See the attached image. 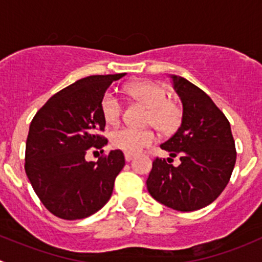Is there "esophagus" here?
Here are the masks:
<instances>
[{
	"mask_svg": "<svg viewBox=\"0 0 262 262\" xmlns=\"http://www.w3.org/2000/svg\"><path fill=\"white\" fill-rule=\"evenodd\" d=\"M133 157H134V156L130 155V153H125V161H126V162H129V161L133 160Z\"/></svg>",
	"mask_w": 262,
	"mask_h": 262,
	"instance_id": "34e87169",
	"label": "esophagus"
}]
</instances>
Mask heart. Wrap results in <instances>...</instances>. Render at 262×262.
Here are the masks:
<instances>
[{"instance_id":"b5f03b06","label":"heart","mask_w":262,"mask_h":262,"mask_svg":"<svg viewBox=\"0 0 262 262\" xmlns=\"http://www.w3.org/2000/svg\"><path fill=\"white\" fill-rule=\"evenodd\" d=\"M128 92L134 100L149 107L148 123L162 132H171L178 128L180 123V110L175 102L168 100L167 91L162 86L153 82H137L128 87ZM101 110L106 123L115 124L123 115V102L114 92L110 91L105 94L102 99ZM155 141L156 134L149 129L138 130L129 126H121L110 133L112 146L130 155L141 152Z\"/></svg>"}]
</instances>
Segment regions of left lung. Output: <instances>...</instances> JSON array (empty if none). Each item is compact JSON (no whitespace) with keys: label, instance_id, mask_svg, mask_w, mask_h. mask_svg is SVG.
Instances as JSON below:
<instances>
[{"label":"left lung","instance_id":"left-lung-1","mask_svg":"<svg viewBox=\"0 0 262 262\" xmlns=\"http://www.w3.org/2000/svg\"><path fill=\"white\" fill-rule=\"evenodd\" d=\"M171 78L182 102V121L161 148L171 157L180 156L181 163L173 167L171 158H156L147 189L161 204L192 212L221 195L231 179L237 152L231 124L213 100L184 77Z\"/></svg>","mask_w":262,"mask_h":262}]
</instances>
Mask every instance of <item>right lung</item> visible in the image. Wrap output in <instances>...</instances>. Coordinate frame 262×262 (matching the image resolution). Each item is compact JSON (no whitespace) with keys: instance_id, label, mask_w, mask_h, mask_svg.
Wrapping results in <instances>:
<instances>
[{"instance_id":"right-lung-1","label":"right lung","mask_w":262,"mask_h":262,"mask_svg":"<svg viewBox=\"0 0 262 262\" xmlns=\"http://www.w3.org/2000/svg\"><path fill=\"white\" fill-rule=\"evenodd\" d=\"M125 73L89 76L60 90L39 109L29 128L25 172L50 213L67 221L87 218L113 194L116 176L125 165L120 149L97 162H87L91 148L104 152L107 139L101 101L113 82Z\"/></svg>"}]
</instances>
